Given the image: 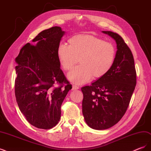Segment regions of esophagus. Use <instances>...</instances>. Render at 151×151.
<instances>
[{
    "label": "esophagus",
    "instance_id": "34e87169",
    "mask_svg": "<svg viewBox=\"0 0 151 151\" xmlns=\"http://www.w3.org/2000/svg\"><path fill=\"white\" fill-rule=\"evenodd\" d=\"M79 89V87L78 86H75V85H74V86H72V91H74V90H77V89Z\"/></svg>",
    "mask_w": 151,
    "mask_h": 151
}]
</instances>
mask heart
I'll return each mask as SVG.
<instances>
[{"mask_svg":"<svg viewBox=\"0 0 151 151\" xmlns=\"http://www.w3.org/2000/svg\"><path fill=\"white\" fill-rule=\"evenodd\" d=\"M68 42L70 45L61 44L58 47L57 56L65 70H70L79 60L81 64L68 74L72 83L84 84L93 76H104L111 69L116 55L111 43L91 35L73 36Z\"/></svg>","mask_w":151,"mask_h":151,"instance_id":"heart-1","label":"heart"}]
</instances>
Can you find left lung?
I'll return each mask as SVG.
<instances>
[{"mask_svg":"<svg viewBox=\"0 0 151 151\" xmlns=\"http://www.w3.org/2000/svg\"><path fill=\"white\" fill-rule=\"evenodd\" d=\"M116 43L115 61L106 75L81 88L83 114L91 129L105 130L124 115L136 86V71L131 50L117 33L103 31Z\"/></svg>","mask_w":151,"mask_h":151,"instance_id":"left-lung-1","label":"left lung"}]
</instances>
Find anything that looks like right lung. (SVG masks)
I'll use <instances>...</instances> for the list:
<instances>
[{"label":"right lung","instance_id":"right-lung-1","mask_svg":"<svg viewBox=\"0 0 151 151\" xmlns=\"http://www.w3.org/2000/svg\"><path fill=\"white\" fill-rule=\"evenodd\" d=\"M54 26L40 33L22 47L15 61V95L20 111L31 125L50 129L60 119L61 105L72 86L60 69L57 50L65 35ZM65 83L54 88L55 83Z\"/></svg>","mask_w":151,"mask_h":151}]
</instances>
